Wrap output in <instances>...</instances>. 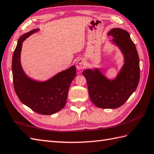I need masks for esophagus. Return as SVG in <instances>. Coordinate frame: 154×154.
Returning a JSON list of instances; mask_svg holds the SVG:
<instances>
[{
  "instance_id": "34e87169",
  "label": "esophagus",
  "mask_w": 154,
  "mask_h": 154,
  "mask_svg": "<svg viewBox=\"0 0 154 154\" xmlns=\"http://www.w3.org/2000/svg\"><path fill=\"white\" fill-rule=\"evenodd\" d=\"M84 63H85V60L84 59L80 58L76 62V67L78 70H81L83 69L84 68Z\"/></svg>"
}]
</instances>
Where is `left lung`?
Masks as SVG:
<instances>
[{
  "instance_id": "obj_1",
  "label": "left lung",
  "mask_w": 154,
  "mask_h": 154,
  "mask_svg": "<svg viewBox=\"0 0 154 154\" xmlns=\"http://www.w3.org/2000/svg\"><path fill=\"white\" fill-rule=\"evenodd\" d=\"M124 54V64L115 79L110 80L98 68L82 72L86 79L90 100L101 109L120 107L136 90L140 79L139 58L136 47L127 31L112 29L108 33Z\"/></svg>"
}]
</instances>
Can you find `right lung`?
Here are the masks:
<instances>
[{
	"instance_id": "right-lung-1",
	"label": "right lung",
	"mask_w": 154,
	"mask_h": 154,
	"mask_svg": "<svg viewBox=\"0 0 154 154\" xmlns=\"http://www.w3.org/2000/svg\"><path fill=\"white\" fill-rule=\"evenodd\" d=\"M39 29L25 33L19 38L13 54L12 74L15 92L23 104L38 114L51 115L64 107L71 82L76 75L75 66L55 75L46 81H37L26 75L21 64L23 42Z\"/></svg>"
}]
</instances>
